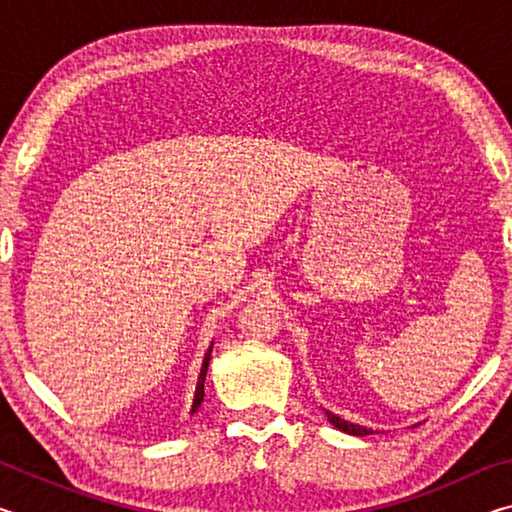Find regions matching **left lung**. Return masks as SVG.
<instances>
[{"instance_id": "8db88e82", "label": "left lung", "mask_w": 512, "mask_h": 512, "mask_svg": "<svg viewBox=\"0 0 512 512\" xmlns=\"http://www.w3.org/2000/svg\"><path fill=\"white\" fill-rule=\"evenodd\" d=\"M327 420L332 422L336 429H341V431H345V433H352V436H368V433H372L370 429L359 427V424H352V422H348V420H341L339 415H334V413H329V411H327Z\"/></svg>"}]
</instances>
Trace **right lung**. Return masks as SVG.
<instances>
[{"label": "right lung", "mask_w": 512, "mask_h": 512, "mask_svg": "<svg viewBox=\"0 0 512 512\" xmlns=\"http://www.w3.org/2000/svg\"><path fill=\"white\" fill-rule=\"evenodd\" d=\"M210 357H212V345H210V350L205 352V359H203V366H201V375H198V384H196V395H194L192 413L198 411V406H201L203 397H205V375H207V366H210Z\"/></svg>", "instance_id": "add662e5"}]
</instances>
